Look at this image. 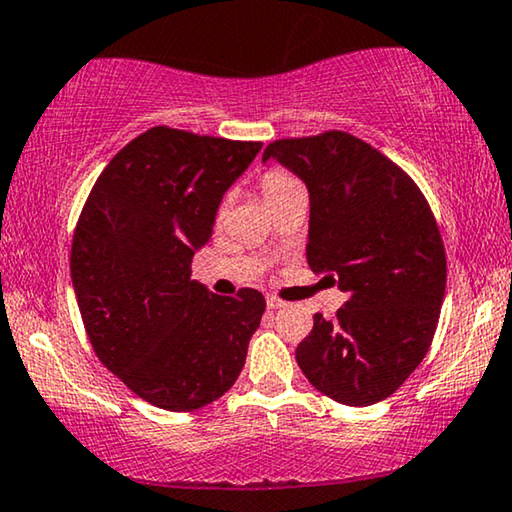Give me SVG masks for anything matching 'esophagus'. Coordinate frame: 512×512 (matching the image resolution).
<instances>
[{
    "instance_id": "esophagus-1",
    "label": "esophagus",
    "mask_w": 512,
    "mask_h": 512,
    "mask_svg": "<svg viewBox=\"0 0 512 512\" xmlns=\"http://www.w3.org/2000/svg\"><path fill=\"white\" fill-rule=\"evenodd\" d=\"M266 306H269L271 311H273V308H283V306H285V301H283V299H278L276 294H269V297H266Z\"/></svg>"
}]
</instances>
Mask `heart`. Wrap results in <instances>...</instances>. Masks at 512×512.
<instances>
[{
	"mask_svg": "<svg viewBox=\"0 0 512 512\" xmlns=\"http://www.w3.org/2000/svg\"><path fill=\"white\" fill-rule=\"evenodd\" d=\"M301 183L294 178L292 174H287L285 169H269L266 174L262 176V181H259V187H262V194L266 199V204H271V201H276L287 194L294 187H299Z\"/></svg>",
	"mask_w": 512,
	"mask_h": 512,
	"instance_id": "obj_1",
	"label": "heart"
}]
</instances>
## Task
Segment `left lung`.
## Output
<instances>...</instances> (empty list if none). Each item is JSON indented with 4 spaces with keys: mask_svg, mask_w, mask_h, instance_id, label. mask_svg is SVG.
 Masks as SVG:
<instances>
[{
    "mask_svg": "<svg viewBox=\"0 0 512 512\" xmlns=\"http://www.w3.org/2000/svg\"><path fill=\"white\" fill-rule=\"evenodd\" d=\"M271 157L311 194L308 266L348 294L334 320L313 315L299 369L345 406L383 401L434 341L448 276L434 213L406 171L348 132L278 139Z\"/></svg>",
    "mask_w": 512,
    "mask_h": 512,
    "instance_id": "left-lung-1",
    "label": "left lung"
}]
</instances>
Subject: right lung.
<instances>
[{"instance_id":"right-lung-1","label":"right lung","mask_w":512,"mask_h":512,"mask_svg":"<svg viewBox=\"0 0 512 512\" xmlns=\"http://www.w3.org/2000/svg\"><path fill=\"white\" fill-rule=\"evenodd\" d=\"M259 141L153 127L97 178L71 243V283L99 362L157 408L185 413L220 399L246 364L266 308L243 287L218 297L192 280L222 194Z\"/></svg>"}]
</instances>
